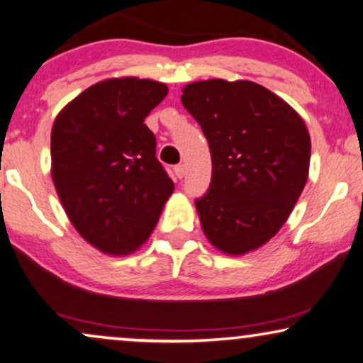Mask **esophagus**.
Returning a JSON list of instances; mask_svg holds the SVG:
<instances>
[{
  "label": "esophagus",
  "instance_id": "esophagus-1",
  "mask_svg": "<svg viewBox=\"0 0 363 363\" xmlns=\"http://www.w3.org/2000/svg\"><path fill=\"white\" fill-rule=\"evenodd\" d=\"M174 174H176L179 179L184 177V166H182V164H176V166H174Z\"/></svg>",
  "mask_w": 363,
  "mask_h": 363
}]
</instances>
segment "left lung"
Masks as SVG:
<instances>
[{
  "mask_svg": "<svg viewBox=\"0 0 363 363\" xmlns=\"http://www.w3.org/2000/svg\"><path fill=\"white\" fill-rule=\"evenodd\" d=\"M181 101L211 149V186L196 199L202 230L225 254L260 247L284 225L307 182L306 123L252 81H199L182 89Z\"/></svg>",
  "mask_w": 363,
  "mask_h": 363,
  "instance_id": "1",
  "label": "left lung"
}]
</instances>
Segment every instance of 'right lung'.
Here are the masks:
<instances>
[{"mask_svg": "<svg viewBox=\"0 0 363 363\" xmlns=\"http://www.w3.org/2000/svg\"><path fill=\"white\" fill-rule=\"evenodd\" d=\"M166 94L157 81L106 79L72 99L52 125L57 196L76 230L106 254L146 242L174 191L144 124Z\"/></svg>", "mask_w": 363, "mask_h": 363, "instance_id": "add662e5", "label": "right lung"}]
</instances>
